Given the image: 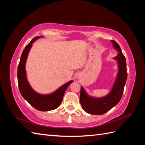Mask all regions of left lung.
<instances>
[{
	"label": "left lung",
	"mask_w": 145,
	"mask_h": 145,
	"mask_svg": "<svg viewBox=\"0 0 145 145\" xmlns=\"http://www.w3.org/2000/svg\"><path fill=\"white\" fill-rule=\"evenodd\" d=\"M113 47L118 52L117 56L114 57L118 62V72L112 90L105 97L95 98L88 95L83 87H81L80 101L82 108L91 115H103L116 105L121 100L123 93L124 87L127 78V63L120 45L115 40H111Z\"/></svg>",
	"instance_id": "left-lung-1"
}]
</instances>
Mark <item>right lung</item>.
<instances>
[{"label": "right lung", "mask_w": 145, "mask_h": 145, "mask_svg": "<svg viewBox=\"0 0 145 145\" xmlns=\"http://www.w3.org/2000/svg\"><path fill=\"white\" fill-rule=\"evenodd\" d=\"M40 37H43V36L35 37L26 46L25 49H24L18 66L17 79L19 91L24 99L28 101L29 103L34 107L35 109L42 111V112H46V111L56 109L60 106L62 101L66 89L70 84H72L73 81L71 80L68 82L53 93L47 95L40 94L33 90L27 78L25 63L32 44L35 42V40H37Z\"/></svg>", "instance_id": "obj_1"}]
</instances>
